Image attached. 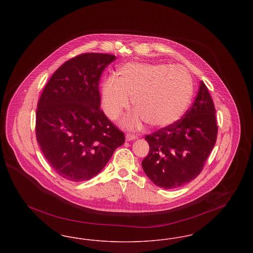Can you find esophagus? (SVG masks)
<instances>
[{
	"label": "esophagus",
	"mask_w": 253,
	"mask_h": 253,
	"mask_svg": "<svg viewBox=\"0 0 253 253\" xmlns=\"http://www.w3.org/2000/svg\"><path fill=\"white\" fill-rule=\"evenodd\" d=\"M137 138V135L132 134V133H127L126 134V140L127 141H131V140H134Z\"/></svg>",
	"instance_id": "1"
}]
</instances>
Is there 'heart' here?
Masks as SVG:
<instances>
[{
  "instance_id": "heart-1",
  "label": "heart",
  "mask_w": 253,
  "mask_h": 253,
  "mask_svg": "<svg viewBox=\"0 0 253 253\" xmlns=\"http://www.w3.org/2000/svg\"><path fill=\"white\" fill-rule=\"evenodd\" d=\"M193 89L192 77L183 66L128 62L120 68L118 79L109 78L102 85V109L109 119L117 120L132 98L136 111L125 119L126 127L138 128L144 121L167 127L184 115Z\"/></svg>"
}]
</instances>
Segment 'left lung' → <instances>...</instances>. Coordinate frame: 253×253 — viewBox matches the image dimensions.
<instances>
[{
    "instance_id": "8db88e82",
    "label": "left lung",
    "mask_w": 253,
    "mask_h": 253,
    "mask_svg": "<svg viewBox=\"0 0 253 253\" xmlns=\"http://www.w3.org/2000/svg\"><path fill=\"white\" fill-rule=\"evenodd\" d=\"M213 100L203 82L183 119L145 139L150 152L141 162L146 175L163 189H175L193 180L216 142Z\"/></svg>"
}]
</instances>
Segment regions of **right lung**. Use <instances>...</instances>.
Wrapping results in <instances>:
<instances>
[{
    "label": "right lung",
    "instance_id": "right-lung-1",
    "mask_svg": "<svg viewBox=\"0 0 253 253\" xmlns=\"http://www.w3.org/2000/svg\"><path fill=\"white\" fill-rule=\"evenodd\" d=\"M116 59L84 53L67 60L52 75L39 99L37 141L50 166L67 180L96 176L125 141L123 132L99 109L100 76Z\"/></svg>",
    "mask_w": 253,
    "mask_h": 253
}]
</instances>
